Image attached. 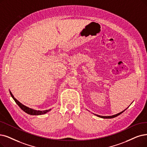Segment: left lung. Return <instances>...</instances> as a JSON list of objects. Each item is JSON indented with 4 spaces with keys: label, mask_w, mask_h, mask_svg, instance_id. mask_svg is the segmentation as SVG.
<instances>
[{
    "label": "left lung",
    "mask_w": 147,
    "mask_h": 147,
    "mask_svg": "<svg viewBox=\"0 0 147 147\" xmlns=\"http://www.w3.org/2000/svg\"><path fill=\"white\" fill-rule=\"evenodd\" d=\"M129 106H130V105H129ZM128 106V107H129ZM128 107L127 108V109H125L124 110H123V111H121L120 113H117V114H116V115H111V116H100V115H96V114H94L95 115H96V116H97L98 117H99V118H104V119H110V118H115V117H116V116H119V115H121L122 113H123L124 112V111L126 110V109H127L128 108Z\"/></svg>",
    "instance_id": "1"
}]
</instances>
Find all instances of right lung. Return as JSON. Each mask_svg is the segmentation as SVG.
Masks as SVG:
<instances>
[{
  "mask_svg": "<svg viewBox=\"0 0 147 147\" xmlns=\"http://www.w3.org/2000/svg\"><path fill=\"white\" fill-rule=\"evenodd\" d=\"M9 93H10L11 96H12V98H13V99L15 101L16 104L19 105V106L20 107V108L22 110L24 111L25 113H28L29 115H41L45 114L47 112H49V111L51 110V109L46 110H34V109L29 108V107H28L27 106H25V105L22 104L21 102H20L18 100H17V99H16L10 90H9Z\"/></svg>",
  "mask_w": 147,
  "mask_h": 147,
  "instance_id": "add662e5",
  "label": "right lung"
}]
</instances>
